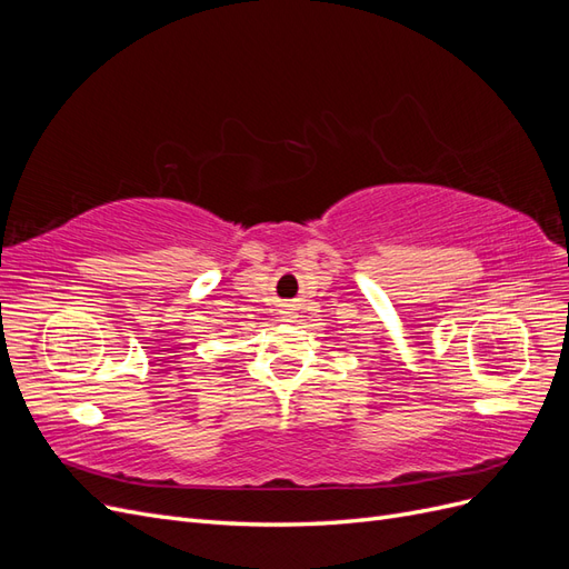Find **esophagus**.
<instances>
[{
  "label": "esophagus",
  "mask_w": 569,
  "mask_h": 569,
  "mask_svg": "<svg viewBox=\"0 0 569 569\" xmlns=\"http://www.w3.org/2000/svg\"><path fill=\"white\" fill-rule=\"evenodd\" d=\"M295 311H297V308H295V303H282V318L287 320V318H295Z\"/></svg>",
  "instance_id": "34e87169"
}]
</instances>
